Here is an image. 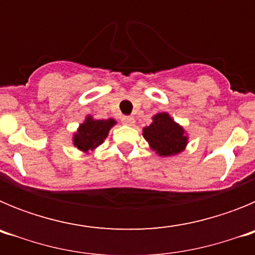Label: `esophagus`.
Segmentation results:
<instances>
[{"instance_id":"esophagus-1","label":"esophagus","mask_w":255,"mask_h":255,"mask_svg":"<svg viewBox=\"0 0 255 255\" xmlns=\"http://www.w3.org/2000/svg\"><path fill=\"white\" fill-rule=\"evenodd\" d=\"M121 121H123V124H125V125H132V124H134V119H132L131 116H124L123 119H121Z\"/></svg>"}]
</instances>
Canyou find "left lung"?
<instances>
[{
    "label": "left lung",
    "instance_id": "1",
    "mask_svg": "<svg viewBox=\"0 0 255 255\" xmlns=\"http://www.w3.org/2000/svg\"><path fill=\"white\" fill-rule=\"evenodd\" d=\"M143 135L152 149L164 157L177 154L188 143L181 126L177 125L167 114L155 115L153 123L143 129Z\"/></svg>",
    "mask_w": 255,
    "mask_h": 255
}]
</instances>
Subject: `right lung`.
<instances>
[{
  "label": "right lung",
  "mask_w": 255,
  "mask_h": 255,
  "mask_svg": "<svg viewBox=\"0 0 255 255\" xmlns=\"http://www.w3.org/2000/svg\"><path fill=\"white\" fill-rule=\"evenodd\" d=\"M115 120H93L92 117H88L84 124L80 125L78 132L74 135V145L80 150L94 149L107 136L108 131L115 125Z\"/></svg>",
  "instance_id": "obj_1"
}]
</instances>
